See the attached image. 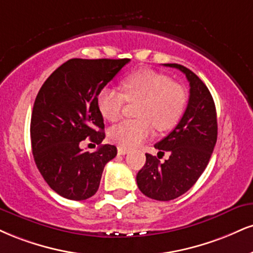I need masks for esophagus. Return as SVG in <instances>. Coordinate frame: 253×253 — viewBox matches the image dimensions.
I'll return each instance as SVG.
<instances>
[{
  "instance_id": "esophagus-1",
  "label": "esophagus",
  "mask_w": 253,
  "mask_h": 253,
  "mask_svg": "<svg viewBox=\"0 0 253 253\" xmlns=\"http://www.w3.org/2000/svg\"><path fill=\"white\" fill-rule=\"evenodd\" d=\"M127 153H128V150H126V148H123V147L118 148L119 156H125V154H127Z\"/></svg>"
}]
</instances>
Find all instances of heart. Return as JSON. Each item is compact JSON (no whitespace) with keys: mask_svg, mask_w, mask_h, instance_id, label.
<instances>
[{"mask_svg":"<svg viewBox=\"0 0 253 253\" xmlns=\"http://www.w3.org/2000/svg\"><path fill=\"white\" fill-rule=\"evenodd\" d=\"M123 93L105 87L96 97L97 108L105 119H120L125 102L140 101L135 120H125L109 130V139L123 148H133L153 133L171 130L178 125L187 103V94L181 84L169 75L153 69H139L121 81Z\"/></svg>","mask_w":253,"mask_h":253,"instance_id":"obj_1","label":"heart"}]
</instances>
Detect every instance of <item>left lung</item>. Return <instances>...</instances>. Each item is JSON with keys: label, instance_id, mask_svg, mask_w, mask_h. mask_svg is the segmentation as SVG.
I'll return each instance as SVG.
<instances>
[{"label": "left lung", "instance_id": "1", "mask_svg": "<svg viewBox=\"0 0 253 253\" xmlns=\"http://www.w3.org/2000/svg\"><path fill=\"white\" fill-rule=\"evenodd\" d=\"M184 73L190 82L186 111L175 128L154 145L159 153L169 152L161 164L146 154V164L136 174L139 190L151 199L169 202L187 192L205 171L217 142V112L213 97L192 71L178 63H165Z\"/></svg>", "mask_w": 253, "mask_h": 253}]
</instances>
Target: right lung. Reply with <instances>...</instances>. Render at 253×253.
<instances>
[{
    "mask_svg": "<svg viewBox=\"0 0 253 253\" xmlns=\"http://www.w3.org/2000/svg\"><path fill=\"white\" fill-rule=\"evenodd\" d=\"M129 59H71L44 81L30 120L36 166L53 191L71 200L96 193L103 167L117 156L113 145H101L105 124L96 97ZM86 137L99 145L89 154L80 148Z\"/></svg>",
    "mask_w": 253,
    "mask_h": 253,
    "instance_id": "obj_1",
    "label": "right lung"
}]
</instances>
